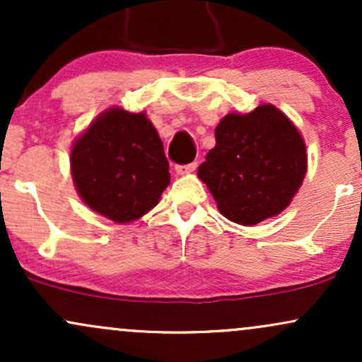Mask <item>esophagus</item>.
<instances>
[{"label":"esophagus","mask_w":362,"mask_h":362,"mask_svg":"<svg viewBox=\"0 0 362 362\" xmlns=\"http://www.w3.org/2000/svg\"><path fill=\"white\" fill-rule=\"evenodd\" d=\"M197 168V163H187V165H177L175 167V172L178 175H187V173L194 172V170Z\"/></svg>","instance_id":"34e87169"}]
</instances>
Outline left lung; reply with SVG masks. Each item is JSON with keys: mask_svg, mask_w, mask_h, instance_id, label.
<instances>
[{"mask_svg": "<svg viewBox=\"0 0 362 362\" xmlns=\"http://www.w3.org/2000/svg\"><path fill=\"white\" fill-rule=\"evenodd\" d=\"M305 175V141L271 103L223 117L216 146L197 170L219 213L243 226L282 213Z\"/></svg>", "mask_w": 362, "mask_h": 362, "instance_id": "8db88e82", "label": "left lung"}]
</instances>
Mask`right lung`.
I'll use <instances>...</instances> for the list:
<instances>
[{"mask_svg": "<svg viewBox=\"0 0 362 362\" xmlns=\"http://www.w3.org/2000/svg\"><path fill=\"white\" fill-rule=\"evenodd\" d=\"M74 187L90 209L131 223L153 209L170 184L163 143L146 114L112 107L71 148Z\"/></svg>", "mask_w": 362, "mask_h": 362, "instance_id": "add662e5", "label": "right lung"}]
</instances>
